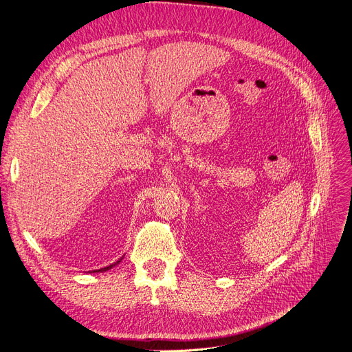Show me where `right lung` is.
Here are the masks:
<instances>
[{
    "label": "right lung",
    "mask_w": 352,
    "mask_h": 352,
    "mask_svg": "<svg viewBox=\"0 0 352 352\" xmlns=\"http://www.w3.org/2000/svg\"><path fill=\"white\" fill-rule=\"evenodd\" d=\"M122 258H123V257H122ZM122 258H119V260H117L116 263H113V264L107 265V267H102V269H100V270H92V273H102V272H107V270L113 269V267H114V265H117V264H119V263L122 261Z\"/></svg>",
    "instance_id": "add662e5"
}]
</instances>
